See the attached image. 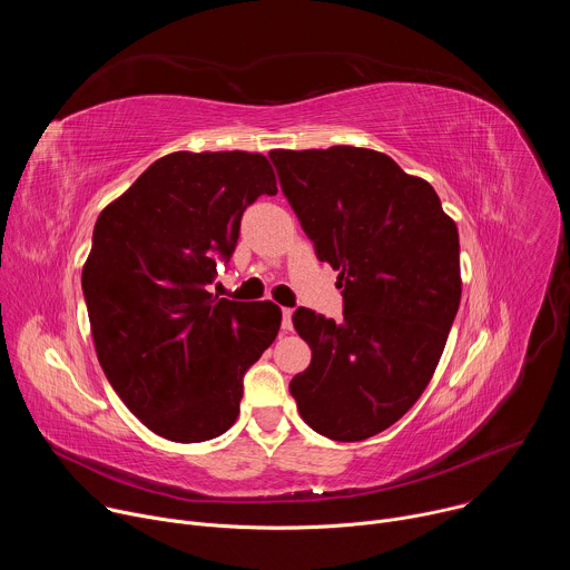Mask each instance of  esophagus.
I'll return each mask as SVG.
<instances>
[{
	"mask_svg": "<svg viewBox=\"0 0 570 570\" xmlns=\"http://www.w3.org/2000/svg\"><path fill=\"white\" fill-rule=\"evenodd\" d=\"M282 330L293 332V308H282Z\"/></svg>",
	"mask_w": 570,
	"mask_h": 570,
	"instance_id": "1",
	"label": "esophagus"
}]
</instances>
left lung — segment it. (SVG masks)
<instances>
[{
  "label": "left lung",
  "mask_w": 570,
  "mask_h": 570,
  "mask_svg": "<svg viewBox=\"0 0 570 570\" xmlns=\"http://www.w3.org/2000/svg\"><path fill=\"white\" fill-rule=\"evenodd\" d=\"M271 159L345 299L343 322L293 313L311 365L291 394L315 433L367 440L413 409L440 363L462 295L458 227L435 189L385 153L332 146Z\"/></svg>",
  "instance_id": "obj_1"
}]
</instances>
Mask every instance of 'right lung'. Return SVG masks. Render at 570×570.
I'll return each instance as SVG.
<instances>
[{
  "label": "right lung",
  "mask_w": 570,
  "mask_h": 570,
  "mask_svg": "<svg viewBox=\"0 0 570 570\" xmlns=\"http://www.w3.org/2000/svg\"><path fill=\"white\" fill-rule=\"evenodd\" d=\"M262 194H277L262 153L178 150L97 218L80 277L97 356L128 411L159 438L223 435L238 417L243 374L277 338V304L207 291Z\"/></svg>",
  "instance_id": "1"
}]
</instances>
